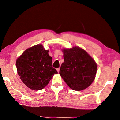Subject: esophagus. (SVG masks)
Instances as JSON below:
<instances>
[{"label": "esophagus", "mask_w": 120, "mask_h": 120, "mask_svg": "<svg viewBox=\"0 0 120 120\" xmlns=\"http://www.w3.org/2000/svg\"><path fill=\"white\" fill-rule=\"evenodd\" d=\"M56 70H57L58 72H59V71H60V68H57V69H56Z\"/></svg>", "instance_id": "1"}]
</instances>
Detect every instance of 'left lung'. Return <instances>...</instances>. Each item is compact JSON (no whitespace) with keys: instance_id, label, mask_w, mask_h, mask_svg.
I'll return each mask as SVG.
<instances>
[{"instance_id":"8db88e82","label":"left lung","mask_w":120,"mask_h":120,"mask_svg":"<svg viewBox=\"0 0 120 120\" xmlns=\"http://www.w3.org/2000/svg\"><path fill=\"white\" fill-rule=\"evenodd\" d=\"M64 62L59 74L73 90H82L89 87L95 78L97 64L94 60L79 47L64 49Z\"/></svg>"}]
</instances>
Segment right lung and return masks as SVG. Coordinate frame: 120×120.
I'll return each mask as SVG.
<instances>
[{"label":"right lung","instance_id":"obj_1","mask_svg":"<svg viewBox=\"0 0 120 120\" xmlns=\"http://www.w3.org/2000/svg\"><path fill=\"white\" fill-rule=\"evenodd\" d=\"M41 44L27 49L16 60L17 73L26 86L35 90L44 88L54 74L52 58Z\"/></svg>","mask_w":120,"mask_h":120}]
</instances>
